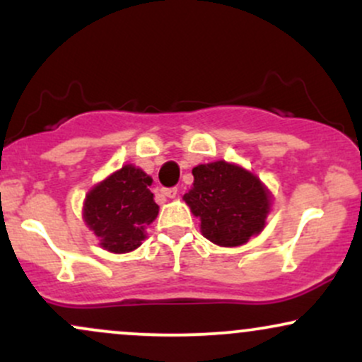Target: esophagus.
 <instances>
[{"instance_id":"esophagus-1","label":"esophagus","mask_w":362,"mask_h":362,"mask_svg":"<svg viewBox=\"0 0 362 362\" xmlns=\"http://www.w3.org/2000/svg\"><path fill=\"white\" fill-rule=\"evenodd\" d=\"M161 194H163L165 197H170V199H173V197H177L178 190L175 189V187H172V189H163V190H161Z\"/></svg>"}]
</instances>
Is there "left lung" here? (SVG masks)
Instances as JSON below:
<instances>
[{
    "label": "left lung",
    "mask_w": 362,
    "mask_h": 362,
    "mask_svg": "<svg viewBox=\"0 0 362 362\" xmlns=\"http://www.w3.org/2000/svg\"><path fill=\"white\" fill-rule=\"evenodd\" d=\"M185 204L201 219V233L219 247H240L265 228L272 194L243 167L219 160L192 170Z\"/></svg>",
    "instance_id": "left-lung-1"
}]
</instances>
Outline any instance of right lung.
I'll list each match as a JSON object with an SVG mask.
<instances>
[{
	"label": "right lung",
	"mask_w": 362,
	"mask_h": 362,
	"mask_svg": "<svg viewBox=\"0 0 362 362\" xmlns=\"http://www.w3.org/2000/svg\"><path fill=\"white\" fill-rule=\"evenodd\" d=\"M151 182L148 173L129 163L88 190L83 221L107 252H132L146 238V226L160 211L149 190Z\"/></svg>",
	"instance_id": "right-lung-1"
}]
</instances>
